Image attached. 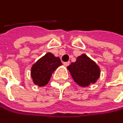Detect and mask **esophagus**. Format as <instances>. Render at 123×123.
I'll list each match as a JSON object with an SVG mask.
<instances>
[{"instance_id":"obj_1","label":"esophagus","mask_w":123,"mask_h":123,"mask_svg":"<svg viewBox=\"0 0 123 123\" xmlns=\"http://www.w3.org/2000/svg\"><path fill=\"white\" fill-rule=\"evenodd\" d=\"M63 65H64L65 66H68V65H70V62H63Z\"/></svg>"}]
</instances>
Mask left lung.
<instances>
[{
    "mask_svg": "<svg viewBox=\"0 0 123 123\" xmlns=\"http://www.w3.org/2000/svg\"><path fill=\"white\" fill-rule=\"evenodd\" d=\"M76 83L82 87L95 83L100 77V68L86 55L78 56L75 62L67 67Z\"/></svg>",
    "mask_w": 123,
    "mask_h": 123,
    "instance_id": "1",
    "label": "left lung"
}]
</instances>
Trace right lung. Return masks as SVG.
<instances>
[{
	"mask_svg": "<svg viewBox=\"0 0 123 123\" xmlns=\"http://www.w3.org/2000/svg\"><path fill=\"white\" fill-rule=\"evenodd\" d=\"M62 63L58 57L48 53L39 59L31 68V77L33 83L38 86L47 85L53 73Z\"/></svg>",
	"mask_w": 123,
	"mask_h": 123,
	"instance_id": "add662e5",
	"label": "right lung"
}]
</instances>
